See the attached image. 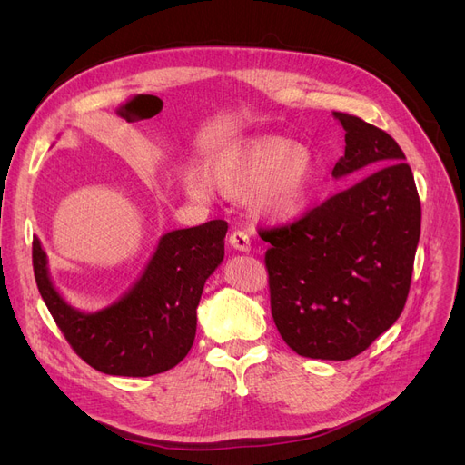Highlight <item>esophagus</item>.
<instances>
[{
	"label": "esophagus",
	"instance_id": "1",
	"mask_svg": "<svg viewBox=\"0 0 465 465\" xmlns=\"http://www.w3.org/2000/svg\"><path fill=\"white\" fill-rule=\"evenodd\" d=\"M230 242L232 247L239 252H251V239H249V233L242 232V230H235L232 235H230Z\"/></svg>",
	"mask_w": 465,
	"mask_h": 465
}]
</instances>
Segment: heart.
<instances>
[{
  "label": "heart",
  "instance_id": "obj_1",
  "mask_svg": "<svg viewBox=\"0 0 465 465\" xmlns=\"http://www.w3.org/2000/svg\"><path fill=\"white\" fill-rule=\"evenodd\" d=\"M205 176L232 198L251 193L252 211L275 224L294 223L309 209L319 183V160L305 144L282 135H256L213 153ZM200 169L183 165L181 186L192 200L207 202L211 186Z\"/></svg>",
  "mask_w": 465,
  "mask_h": 465
}]
</instances>
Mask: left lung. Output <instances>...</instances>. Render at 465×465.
<instances>
[{"label": "left lung", "mask_w": 465, "mask_h": 465, "mask_svg": "<svg viewBox=\"0 0 465 465\" xmlns=\"http://www.w3.org/2000/svg\"><path fill=\"white\" fill-rule=\"evenodd\" d=\"M333 118L347 146L331 177H363L262 239L272 242L265 265L284 343L300 356L339 361L363 352L400 319L422 213L400 144L358 116Z\"/></svg>", "instance_id": "8db88e82"}]
</instances>
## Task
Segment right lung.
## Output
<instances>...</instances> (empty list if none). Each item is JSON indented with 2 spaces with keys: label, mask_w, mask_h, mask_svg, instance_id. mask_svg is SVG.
<instances>
[{
  "label": "right lung",
  "mask_w": 465,
  "mask_h": 465,
  "mask_svg": "<svg viewBox=\"0 0 465 465\" xmlns=\"http://www.w3.org/2000/svg\"><path fill=\"white\" fill-rule=\"evenodd\" d=\"M226 232L224 220H211L163 233L137 281L100 311H81L60 294L35 237V282L69 345L94 370L151 377L175 368L192 349L195 309L205 281L224 260Z\"/></svg>",
  "instance_id": "right-lung-1"
}]
</instances>
